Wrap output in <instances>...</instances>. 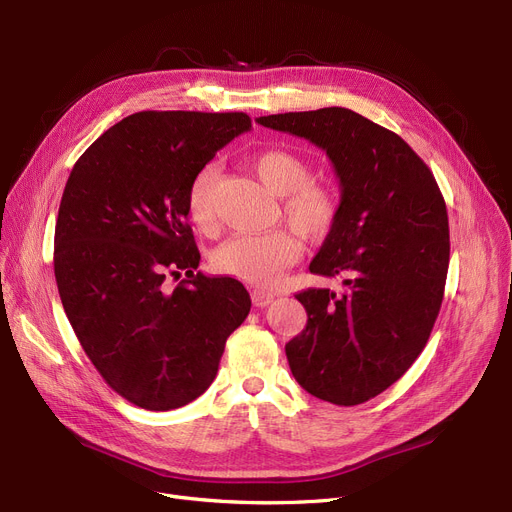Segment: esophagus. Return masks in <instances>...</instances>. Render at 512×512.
Here are the masks:
<instances>
[{
	"instance_id": "34e87169",
	"label": "esophagus",
	"mask_w": 512,
	"mask_h": 512,
	"mask_svg": "<svg viewBox=\"0 0 512 512\" xmlns=\"http://www.w3.org/2000/svg\"><path fill=\"white\" fill-rule=\"evenodd\" d=\"M251 299L257 307H267L272 301H274V294L272 292H265V290H253Z\"/></svg>"
}]
</instances>
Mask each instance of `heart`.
<instances>
[{"label": "heart", "instance_id": "heart-1", "mask_svg": "<svg viewBox=\"0 0 512 512\" xmlns=\"http://www.w3.org/2000/svg\"><path fill=\"white\" fill-rule=\"evenodd\" d=\"M251 168L267 191L282 197V215L307 240L326 238L340 218V195L328 182L311 180L307 161L286 149H267L251 157ZM218 166H205L188 188V211L201 230H209ZM301 245L288 230L238 234L213 251V270L253 286L274 284L299 259Z\"/></svg>", "mask_w": 512, "mask_h": 512}]
</instances>
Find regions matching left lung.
Returning <instances> with one entry per match:
<instances>
[{"mask_svg": "<svg viewBox=\"0 0 512 512\" xmlns=\"http://www.w3.org/2000/svg\"><path fill=\"white\" fill-rule=\"evenodd\" d=\"M257 122L324 149L340 180L338 224L309 270L344 276L346 288L297 294L307 326L286 344V357L309 394L361 405L405 375L436 324L450 259L444 197L396 132L346 107Z\"/></svg>", "mask_w": 512, "mask_h": 512, "instance_id": "1", "label": "left lung"}]
</instances>
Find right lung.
Segmentation results:
<instances>
[{
	"label": "right lung",
	"instance_id": "right-lung-1",
	"mask_svg": "<svg viewBox=\"0 0 512 512\" xmlns=\"http://www.w3.org/2000/svg\"><path fill=\"white\" fill-rule=\"evenodd\" d=\"M242 112H139L78 157L53 240L70 326L112 390L147 411L199 398L251 311L238 280L199 267L188 188L240 132ZM182 277L176 286L169 278Z\"/></svg>",
	"mask_w": 512,
	"mask_h": 512
}]
</instances>
